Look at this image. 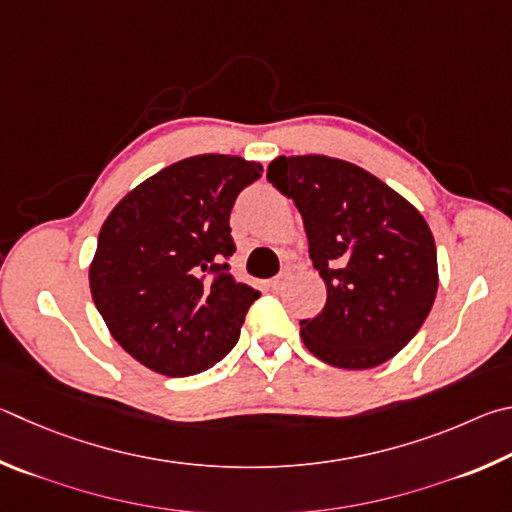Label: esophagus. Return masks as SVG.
I'll use <instances>...</instances> for the list:
<instances>
[{
	"instance_id": "esophagus-1",
	"label": "esophagus",
	"mask_w": 512,
	"mask_h": 512,
	"mask_svg": "<svg viewBox=\"0 0 512 512\" xmlns=\"http://www.w3.org/2000/svg\"><path fill=\"white\" fill-rule=\"evenodd\" d=\"M283 283H285V272L279 274V276H274V279L270 281V288H272V290H281Z\"/></svg>"
}]
</instances>
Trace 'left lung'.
<instances>
[{
    "label": "left lung",
    "instance_id": "1",
    "mask_svg": "<svg viewBox=\"0 0 512 512\" xmlns=\"http://www.w3.org/2000/svg\"><path fill=\"white\" fill-rule=\"evenodd\" d=\"M267 179L299 209L328 290L324 310L299 321L303 344L337 369L391 360L425 324L438 290L436 245L423 215L342 159L279 157Z\"/></svg>",
    "mask_w": 512,
    "mask_h": 512
}]
</instances>
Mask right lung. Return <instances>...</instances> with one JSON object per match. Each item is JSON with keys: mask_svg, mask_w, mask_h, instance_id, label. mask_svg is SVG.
Wrapping results in <instances>:
<instances>
[{"mask_svg": "<svg viewBox=\"0 0 512 512\" xmlns=\"http://www.w3.org/2000/svg\"><path fill=\"white\" fill-rule=\"evenodd\" d=\"M256 161L197 155L159 170L114 206L89 288L112 337L168 378L218 364L261 292L233 279L231 209L261 179Z\"/></svg>", "mask_w": 512, "mask_h": 512, "instance_id": "1", "label": "right lung"}]
</instances>
